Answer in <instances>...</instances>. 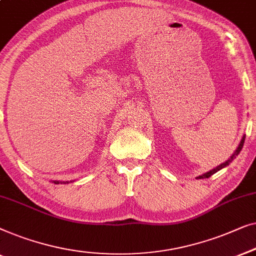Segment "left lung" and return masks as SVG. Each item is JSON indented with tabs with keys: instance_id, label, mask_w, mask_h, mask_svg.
Segmentation results:
<instances>
[{
	"instance_id": "1",
	"label": "left lung",
	"mask_w": 256,
	"mask_h": 256,
	"mask_svg": "<svg viewBox=\"0 0 256 256\" xmlns=\"http://www.w3.org/2000/svg\"><path fill=\"white\" fill-rule=\"evenodd\" d=\"M244 138H246V136H242V139H241V142H240V145L238 146V148H236V150L234 152V154H233V156H231V159H228V161H226V162H224V164H222L220 166H218V167H216L214 169H212V170H210V172H205V174H203V175H200V176H198V178H210L211 175H214V172H217L218 170H220L222 168H224V167H226V166H228L230 162H231V161L233 160V158H234L236 156H238V154H239V152L241 150V148H242V146H244Z\"/></svg>"
}]
</instances>
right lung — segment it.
<instances>
[{
  "instance_id": "obj_1",
  "label": "right lung",
  "mask_w": 256,
  "mask_h": 256,
  "mask_svg": "<svg viewBox=\"0 0 256 256\" xmlns=\"http://www.w3.org/2000/svg\"><path fill=\"white\" fill-rule=\"evenodd\" d=\"M56 184H59V181H54ZM64 183H68V182H64Z\"/></svg>"
}]
</instances>
